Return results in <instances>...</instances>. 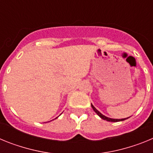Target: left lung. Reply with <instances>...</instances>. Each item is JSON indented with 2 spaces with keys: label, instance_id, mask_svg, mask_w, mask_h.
I'll list each match as a JSON object with an SVG mask.
<instances>
[{
  "label": "left lung",
  "instance_id": "8db88e82",
  "mask_svg": "<svg viewBox=\"0 0 153 153\" xmlns=\"http://www.w3.org/2000/svg\"><path fill=\"white\" fill-rule=\"evenodd\" d=\"M91 106H92V108H93V110H94V112H95V113H97V115H98L99 117H100L101 119H102V120H106V121H108V122H120V121H123V120H127L128 118H129V117H127V118H124V119H112V118H109V117H106V116L102 115V113H101L100 111H98V110H97V109H96L94 106H93V104H91Z\"/></svg>",
  "mask_w": 153,
  "mask_h": 153
}]
</instances>
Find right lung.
<instances>
[{"instance_id":"add662e5","label":"right lung","mask_w":153,"mask_h":153,"mask_svg":"<svg viewBox=\"0 0 153 153\" xmlns=\"http://www.w3.org/2000/svg\"><path fill=\"white\" fill-rule=\"evenodd\" d=\"M56 118H57V117H56Z\"/></svg>"}]
</instances>
